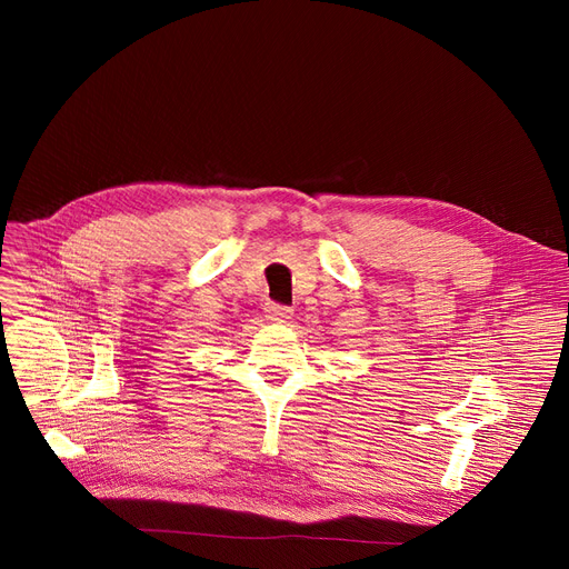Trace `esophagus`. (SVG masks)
I'll use <instances>...</instances> for the list:
<instances>
[{
    "label": "esophagus",
    "instance_id": "esophagus-1",
    "mask_svg": "<svg viewBox=\"0 0 569 569\" xmlns=\"http://www.w3.org/2000/svg\"><path fill=\"white\" fill-rule=\"evenodd\" d=\"M292 316V311L288 307H281V305H269L267 307V318L274 320V322H288Z\"/></svg>",
    "mask_w": 569,
    "mask_h": 569
}]
</instances>
